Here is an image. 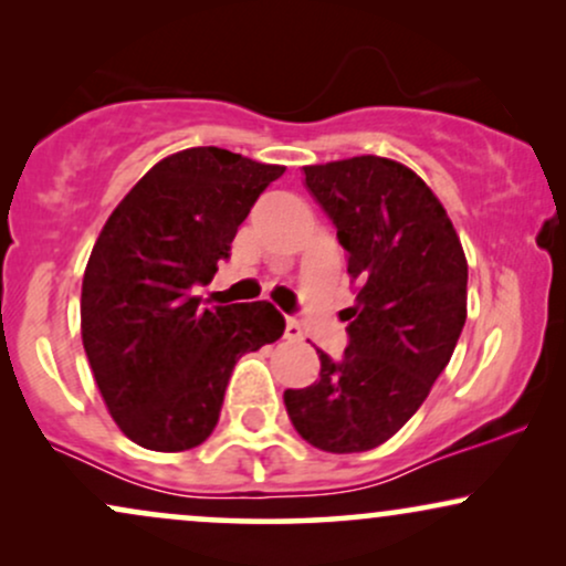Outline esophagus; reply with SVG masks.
Here are the masks:
<instances>
[{"label": "esophagus", "mask_w": 566, "mask_h": 566, "mask_svg": "<svg viewBox=\"0 0 566 566\" xmlns=\"http://www.w3.org/2000/svg\"><path fill=\"white\" fill-rule=\"evenodd\" d=\"M284 337L287 339H303V329H301V322L297 318H287V326H284Z\"/></svg>", "instance_id": "obj_1"}]
</instances>
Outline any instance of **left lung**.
I'll list each match as a JSON object with an SVG mask.
<instances>
[{
  "label": "left lung",
  "instance_id": "obj_1",
  "mask_svg": "<svg viewBox=\"0 0 566 566\" xmlns=\"http://www.w3.org/2000/svg\"><path fill=\"white\" fill-rule=\"evenodd\" d=\"M305 189L348 253V348L318 353V382L284 390L290 421L329 453L382 446L446 369L467 322V258L432 189L400 163L360 155L305 166Z\"/></svg>",
  "mask_w": 566,
  "mask_h": 566
}]
</instances>
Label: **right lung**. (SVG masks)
I'll use <instances>...</instances> for the list:
<instances>
[{"label":"right lung","instance_id":"add662e5","mask_svg":"<svg viewBox=\"0 0 566 566\" xmlns=\"http://www.w3.org/2000/svg\"><path fill=\"white\" fill-rule=\"evenodd\" d=\"M282 174L221 147L181 149L149 168L99 231L81 337L107 411L136 446L176 453L208 440L237 360L282 337L271 303L202 308L192 292Z\"/></svg>","mask_w":566,"mask_h":566}]
</instances>
